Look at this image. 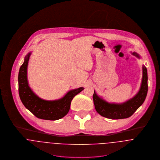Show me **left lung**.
I'll return each mask as SVG.
<instances>
[{
	"label": "left lung",
	"mask_w": 160,
	"mask_h": 160,
	"mask_svg": "<svg viewBox=\"0 0 160 160\" xmlns=\"http://www.w3.org/2000/svg\"><path fill=\"white\" fill-rule=\"evenodd\" d=\"M131 54L141 58L139 54L136 52H131ZM147 81V70L143 65L142 82L139 91L134 97L120 104L108 102L102 97L99 96L94 91L92 98L96 112L101 116L112 120L129 118L143 103L148 91Z\"/></svg>",
	"instance_id": "8db88e82"
}]
</instances>
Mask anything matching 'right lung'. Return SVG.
<instances>
[{
  "label": "right lung",
  "mask_w": 160,
  "mask_h": 160,
  "mask_svg": "<svg viewBox=\"0 0 160 160\" xmlns=\"http://www.w3.org/2000/svg\"><path fill=\"white\" fill-rule=\"evenodd\" d=\"M31 52L28 54L20 67L18 74V91L21 101L25 107L36 117L47 120L62 118L69 111L74 96L84 89L83 87L69 91L62 98L48 101L39 98L30 88L28 80V66Z\"/></svg>",
  "instance_id": "add662e5"
}]
</instances>
